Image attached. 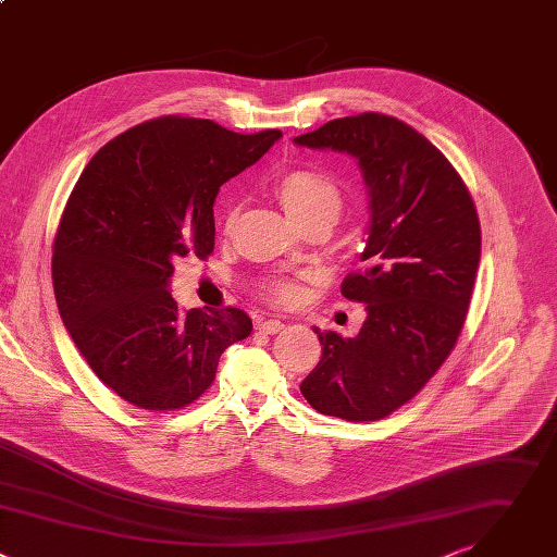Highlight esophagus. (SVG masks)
<instances>
[{
	"mask_svg": "<svg viewBox=\"0 0 557 557\" xmlns=\"http://www.w3.org/2000/svg\"><path fill=\"white\" fill-rule=\"evenodd\" d=\"M283 326H285V322H283V320H278V318L261 320V322L257 324V329H259L261 333H270V336H272V333H278Z\"/></svg>",
	"mask_w": 557,
	"mask_h": 557,
	"instance_id": "obj_1",
	"label": "esophagus"
}]
</instances>
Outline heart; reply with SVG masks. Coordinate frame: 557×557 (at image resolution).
Wrapping results in <instances>:
<instances>
[{"label":"heart","instance_id":"heart-1","mask_svg":"<svg viewBox=\"0 0 557 557\" xmlns=\"http://www.w3.org/2000/svg\"><path fill=\"white\" fill-rule=\"evenodd\" d=\"M274 193L296 226L307 224V221H326L329 226H333L345 206L338 184L324 173L309 169H294L283 173L274 182ZM235 216L237 208L231 206L224 216V231L233 228ZM265 292L272 300L289 302L296 296V285L287 278H276L268 285Z\"/></svg>","mask_w":557,"mask_h":557}]
</instances>
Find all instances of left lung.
I'll return each mask as SVG.
<instances>
[{"label":"left lung","mask_w":557,"mask_h":557,"mask_svg":"<svg viewBox=\"0 0 557 557\" xmlns=\"http://www.w3.org/2000/svg\"><path fill=\"white\" fill-rule=\"evenodd\" d=\"M358 160L369 197L364 268L343 296L367 305L356 338L318 333L300 393L322 414L377 421L410 401L457 345L481 261V224L461 175L410 125L375 114L294 138Z\"/></svg>","instance_id":"obj_1"}]
</instances>
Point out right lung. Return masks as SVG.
Returning a JSON list of instances; mask_svg holds the SVG:
<instances>
[{"label": "right lung", "instance_id": "right-lung-1", "mask_svg": "<svg viewBox=\"0 0 557 557\" xmlns=\"http://www.w3.org/2000/svg\"><path fill=\"white\" fill-rule=\"evenodd\" d=\"M281 136L162 116L107 143L81 173L54 237V296L89 369L125 401L145 410L193 404L219 356L250 336L246 311H182L169 283L177 257L212 252L219 186Z\"/></svg>", "mask_w": 557, "mask_h": 557}]
</instances>
